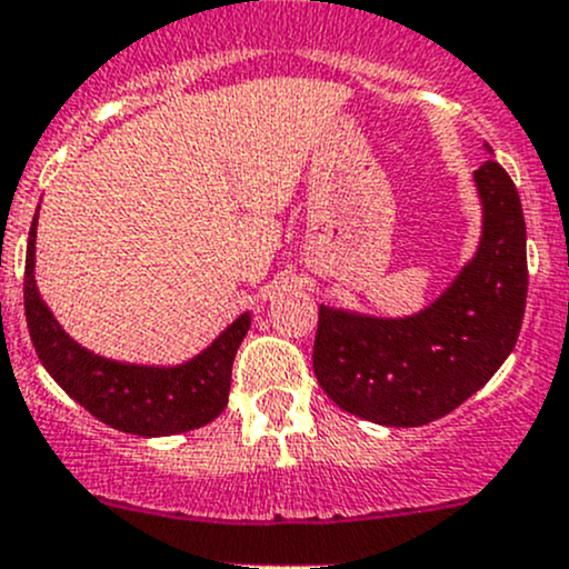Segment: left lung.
Masks as SVG:
<instances>
[{
    "label": "left lung",
    "instance_id": "8db88e82",
    "mask_svg": "<svg viewBox=\"0 0 569 569\" xmlns=\"http://www.w3.org/2000/svg\"><path fill=\"white\" fill-rule=\"evenodd\" d=\"M473 183L482 238L441 298L397 320L320 307L312 367L342 411L421 427L462 406L512 353L529 290L523 208L499 161H485Z\"/></svg>",
    "mask_w": 569,
    "mask_h": 569
}]
</instances>
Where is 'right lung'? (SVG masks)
I'll list each match as a JSON object with an SVG mask.
<instances>
[{
  "instance_id": "right-lung-1",
  "label": "right lung",
  "mask_w": 569,
  "mask_h": 569,
  "mask_svg": "<svg viewBox=\"0 0 569 569\" xmlns=\"http://www.w3.org/2000/svg\"><path fill=\"white\" fill-rule=\"evenodd\" d=\"M34 236L32 219L23 268V312L29 337L40 365L51 378L103 425L131 436H174L208 425L227 408L232 361L241 348L251 318L243 312L213 339L210 348L178 367L122 365L90 353L62 331L34 284Z\"/></svg>"
}]
</instances>
